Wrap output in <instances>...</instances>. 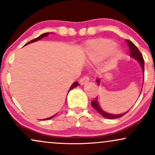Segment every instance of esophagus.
Returning a JSON list of instances; mask_svg holds the SVG:
<instances>
[{
	"label": "esophagus",
	"mask_w": 155,
	"mask_h": 155,
	"mask_svg": "<svg viewBox=\"0 0 155 155\" xmlns=\"http://www.w3.org/2000/svg\"><path fill=\"white\" fill-rule=\"evenodd\" d=\"M90 80V77L88 76H84L81 79H80V83L81 84H84L85 83H87Z\"/></svg>",
	"instance_id": "1"
}]
</instances>
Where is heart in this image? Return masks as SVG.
<instances>
[{"instance_id": "heart-1", "label": "heart", "mask_w": 155, "mask_h": 155, "mask_svg": "<svg viewBox=\"0 0 155 155\" xmlns=\"http://www.w3.org/2000/svg\"><path fill=\"white\" fill-rule=\"evenodd\" d=\"M115 47L116 43L110 39H95L87 44V51L90 59L99 60L108 55L111 61L114 63L120 57V52L115 50Z\"/></svg>"}]
</instances>
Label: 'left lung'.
<instances>
[{
	"label": "left lung",
	"mask_w": 155,
	"mask_h": 155,
	"mask_svg": "<svg viewBox=\"0 0 155 155\" xmlns=\"http://www.w3.org/2000/svg\"><path fill=\"white\" fill-rule=\"evenodd\" d=\"M126 42H127V46H128V47H129L130 54V56L132 57V58H135V59L138 60V61L140 62V65H141L142 69H143V71L144 72V60H143V56H142L140 51L138 50V49L137 48L136 46L135 45V44H133V42L131 41L126 39ZM97 84H99V80L98 79L97 80ZM91 104H92V107L95 108L96 111L98 112L100 114L102 115V116L105 117V118H107V119L119 118V117L124 116L125 114H127V112H128V111H127V112H125V113L122 114H117V115H116V114H110L106 113V112H104L100 107H99L98 104H97V97H96L95 100H93L92 101Z\"/></svg>",
	"instance_id": "1"
}]
</instances>
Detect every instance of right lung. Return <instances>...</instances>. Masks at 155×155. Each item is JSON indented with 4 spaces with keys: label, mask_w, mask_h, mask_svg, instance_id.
<instances>
[{
    "label": "right lung",
    "mask_w": 155,
    "mask_h": 155,
    "mask_svg": "<svg viewBox=\"0 0 155 155\" xmlns=\"http://www.w3.org/2000/svg\"><path fill=\"white\" fill-rule=\"evenodd\" d=\"M49 33H43V34H41V35H39L38 37H37V38H34V39H33V40H31V41H30L29 42H28V43H27L26 44H30V43H32V42H35V41H38V40H40V39H41L42 38H44V37H46V36H47L48 35H49ZM25 44V45H26ZM78 85H79V84L78 83V82H74V84H72V86L71 87V88H70V90H69V91H70L71 90H72L73 88H74V87H77ZM56 115V114H55ZM55 115H54V116H52V117H49V118H47V119H44V120H50V119H51V118H53V117H54Z\"/></svg>",
    "instance_id": "right-lung-1"
}]
</instances>
